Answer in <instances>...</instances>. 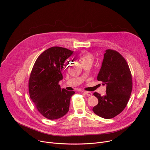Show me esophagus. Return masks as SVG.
I'll return each mask as SVG.
<instances>
[{
	"mask_svg": "<svg viewBox=\"0 0 150 150\" xmlns=\"http://www.w3.org/2000/svg\"><path fill=\"white\" fill-rule=\"evenodd\" d=\"M83 94H85V95H87V96H92V93H91V92H89V91H84L83 92Z\"/></svg>",
	"mask_w": 150,
	"mask_h": 150,
	"instance_id": "obj_1",
	"label": "esophagus"
}]
</instances>
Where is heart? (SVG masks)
I'll list each match as a JSON object with an SVG mask.
<instances>
[{
  "label": "heart",
  "mask_w": 150,
  "mask_h": 150,
  "mask_svg": "<svg viewBox=\"0 0 150 150\" xmlns=\"http://www.w3.org/2000/svg\"><path fill=\"white\" fill-rule=\"evenodd\" d=\"M78 58L79 60V61L81 62V63L84 64L88 62L92 63L94 60V56L93 55L90 53L89 52H87L86 50L81 51L78 54Z\"/></svg>",
  "instance_id": "heart-1"
}]
</instances>
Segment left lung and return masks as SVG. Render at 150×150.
I'll return each instance as SVG.
<instances>
[{
  "label": "left lung",
  "instance_id": "obj_1",
  "mask_svg": "<svg viewBox=\"0 0 150 150\" xmlns=\"http://www.w3.org/2000/svg\"><path fill=\"white\" fill-rule=\"evenodd\" d=\"M97 80L106 85V94L94 93L98 100L93 111L98 116L111 119L126 108L132 90V74L125 58L117 51L105 50Z\"/></svg>",
  "mask_w": 150,
  "mask_h": 150
}]
</instances>
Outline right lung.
Listing matches in <instances>:
<instances>
[{
	"label": "right lung",
	"mask_w": 150,
	"mask_h": 150,
	"mask_svg": "<svg viewBox=\"0 0 150 150\" xmlns=\"http://www.w3.org/2000/svg\"><path fill=\"white\" fill-rule=\"evenodd\" d=\"M73 53L68 49L52 47L42 52L35 62L28 81L30 98L37 110L46 118L54 120L65 115L69 109L73 91L61 89L62 68Z\"/></svg>",
	"instance_id": "right-lung-1"
}]
</instances>
